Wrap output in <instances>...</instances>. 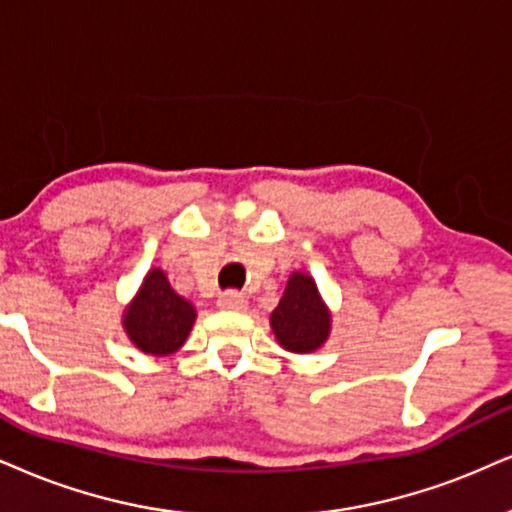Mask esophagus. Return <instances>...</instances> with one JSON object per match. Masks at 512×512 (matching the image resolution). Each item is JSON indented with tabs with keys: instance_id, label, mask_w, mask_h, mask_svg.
Here are the masks:
<instances>
[{
	"instance_id": "obj_1",
	"label": "esophagus",
	"mask_w": 512,
	"mask_h": 512,
	"mask_svg": "<svg viewBox=\"0 0 512 512\" xmlns=\"http://www.w3.org/2000/svg\"><path fill=\"white\" fill-rule=\"evenodd\" d=\"M218 308H223V311H244L246 296L239 292H223L218 296Z\"/></svg>"
}]
</instances>
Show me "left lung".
Returning a JSON list of instances; mask_svg holds the SVG:
<instances>
[{"label": "left lung", "instance_id": "1", "mask_svg": "<svg viewBox=\"0 0 512 512\" xmlns=\"http://www.w3.org/2000/svg\"><path fill=\"white\" fill-rule=\"evenodd\" d=\"M270 330L289 353H313L330 339L332 313L304 270L289 275L280 304L270 313Z\"/></svg>", "mask_w": 512, "mask_h": 512}]
</instances>
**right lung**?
Segmentation results:
<instances>
[{"label": "right lung", "mask_w": 512, "mask_h": 512, "mask_svg": "<svg viewBox=\"0 0 512 512\" xmlns=\"http://www.w3.org/2000/svg\"><path fill=\"white\" fill-rule=\"evenodd\" d=\"M194 320L197 308L170 287L161 268H151L137 294L125 306L121 323L135 349L147 356L166 358L182 349Z\"/></svg>", "instance_id": "1"}]
</instances>
